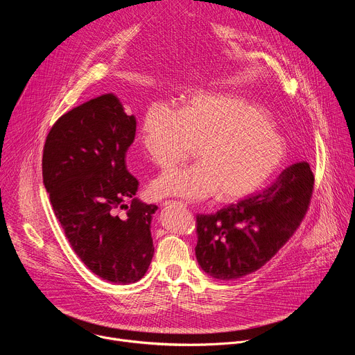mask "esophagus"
Returning a JSON list of instances; mask_svg holds the SVG:
<instances>
[{"label": "esophagus", "mask_w": 355, "mask_h": 355, "mask_svg": "<svg viewBox=\"0 0 355 355\" xmlns=\"http://www.w3.org/2000/svg\"><path fill=\"white\" fill-rule=\"evenodd\" d=\"M163 207H181V208H187V205L181 200H164Z\"/></svg>", "instance_id": "1"}]
</instances>
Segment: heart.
Returning <instances> with one entry per match:
<instances>
[{
    "mask_svg": "<svg viewBox=\"0 0 355 355\" xmlns=\"http://www.w3.org/2000/svg\"><path fill=\"white\" fill-rule=\"evenodd\" d=\"M140 144L155 166L170 168L196 147L193 166L174 168L151 184L153 195L236 200L254 192L278 168L286 143L266 114L233 95L193 94L180 111L157 101L140 123Z\"/></svg>",
    "mask_w": 355,
    "mask_h": 355,
    "instance_id": "1",
    "label": "heart"
}]
</instances>
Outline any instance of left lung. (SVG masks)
Returning a JSON list of instances; mask_svg holds the SVG:
<instances>
[{"label": "left lung", "instance_id": "left-lung-1", "mask_svg": "<svg viewBox=\"0 0 355 355\" xmlns=\"http://www.w3.org/2000/svg\"><path fill=\"white\" fill-rule=\"evenodd\" d=\"M315 177L306 162L285 168L271 187L214 215L196 216V260L208 275L230 281L260 270L305 218Z\"/></svg>", "mask_w": 355, "mask_h": 355}]
</instances>
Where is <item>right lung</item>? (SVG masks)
Here are the masks:
<instances>
[{"mask_svg":"<svg viewBox=\"0 0 355 355\" xmlns=\"http://www.w3.org/2000/svg\"><path fill=\"white\" fill-rule=\"evenodd\" d=\"M135 135L136 118L105 94L56 121L42 159L50 204L74 252L99 278L123 285L143 278L155 254L157 207L135 198L139 181L126 168Z\"/></svg>","mask_w":355,"mask_h":355,"instance_id":"right-lung-1","label":"right lung"}]
</instances>
